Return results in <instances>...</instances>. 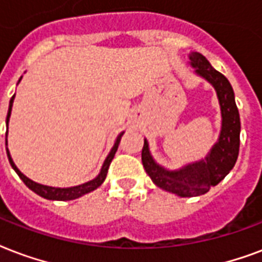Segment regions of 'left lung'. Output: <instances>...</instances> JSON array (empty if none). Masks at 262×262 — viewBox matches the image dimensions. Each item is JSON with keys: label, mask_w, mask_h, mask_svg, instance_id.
Masks as SVG:
<instances>
[{"label": "left lung", "mask_w": 262, "mask_h": 262, "mask_svg": "<svg viewBox=\"0 0 262 262\" xmlns=\"http://www.w3.org/2000/svg\"><path fill=\"white\" fill-rule=\"evenodd\" d=\"M189 60L196 74L207 79L217 92L223 117L219 141L205 161L187 165L174 171L166 170L155 163L149 154L147 140H144L141 151L143 166L154 184L183 198L199 196L219 184L235 166L241 143V118L229 81L223 74L213 69L206 57L201 53L192 52L189 55Z\"/></svg>", "instance_id": "8db88e82"}]
</instances>
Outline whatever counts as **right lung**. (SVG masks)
Wrapping results in <instances>:
<instances>
[{
    "label": "right lung",
    "instance_id": "right-lung-1",
    "mask_svg": "<svg viewBox=\"0 0 262 262\" xmlns=\"http://www.w3.org/2000/svg\"><path fill=\"white\" fill-rule=\"evenodd\" d=\"M20 81V79H19ZM13 99H15V96H12L11 101H9V110H8V117H7V125L9 122V117H11V111H12V104H13ZM123 136V133L117 137V141H115V144H114L113 149H111V152L108 154V157L105 158L104 165L101 167V171H100V174L96 177L95 180H92V181H88L85 184L82 185H77V187H71V188H55V187H48V185H42V184H38V183H34L33 180L27 179L21 171L16 167V165L12 161L11 155H9V151L7 148V154H8V159H9V163H11V166L13 167V170L17 173L21 181L25 183L27 187H29L31 191H34L35 193H38L39 196L45 198V199H49V201H71V199H75V198H79L85 195V193L91 192L93 189H96L97 187L103 184V181L107 177V173H108V167L111 165V161L114 159V155L117 152L118 145H119V141H121V137Z\"/></svg>",
    "mask_w": 262,
    "mask_h": 262
}]
</instances>
